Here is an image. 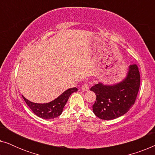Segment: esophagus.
Returning <instances> with one entry per match:
<instances>
[{
    "mask_svg": "<svg viewBox=\"0 0 155 155\" xmlns=\"http://www.w3.org/2000/svg\"><path fill=\"white\" fill-rule=\"evenodd\" d=\"M90 87H89V84L87 83H84L82 86V90L83 91H87L89 90Z\"/></svg>",
    "mask_w": 155,
    "mask_h": 155,
    "instance_id": "esophagus-1",
    "label": "esophagus"
}]
</instances>
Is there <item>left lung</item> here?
Returning <instances> with one entry per match:
<instances>
[{"mask_svg":"<svg viewBox=\"0 0 155 155\" xmlns=\"http://www.w3.org/2000/svg\"><path fill=\"white\" fill-rule=\"evenodd\" d=\"M140 75L136 64L130 65L127 77L114 85H104L101 82L91 87L96 94L92 106L93 112L103 120H112L128 112L134 104L138 93Z\"/></svg>","mask_w":155,"mask_h":155,"instance_id":"1","label":"left lung"}]
</instances>
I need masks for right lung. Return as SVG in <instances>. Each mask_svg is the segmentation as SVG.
<instances>
[{"instance_id": "obj_1", "label": "right lung", "mask_w": 155, "mask_h": 155, "mask_svg": "<svg viewBox=\"0 0 155 155\" xmlns=\"http://www.w3.org/2000/svg\"><path fill=\"white\" fill-rule=\"evenodd\" d=\"M76 91H78V89L76 87L68 89L63 94H61L58 98L46 104L34 103L25 98L24 97H22L28 107L37 116L44 119H51V118L58 117L61 115L69 97L72 93Z\"/></svg>"}]
</instances>
